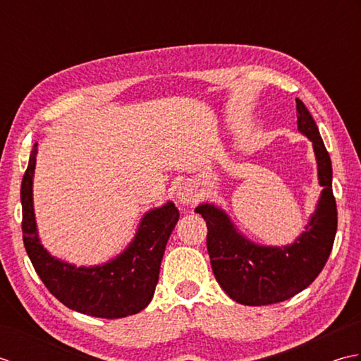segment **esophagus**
I'll return each instance as SVG.
<instances>
[{
  "label": "esophagus",
  "mask_w": 361,
  "mask_h": 361,
  "mask_svg": "<svg viewBox=\"0 0 361 361\" xmlns=\"http://www.w3.org/2000/svg\"><path fill=\"white\" fill-rule=\"evenodd\" d=\"M176 198H178V202L183 204H192L195 202L197 194L189 183H183L178 190H176Z\"/></svg>",
  "instance_id": "34e87169"
}]
</instances>
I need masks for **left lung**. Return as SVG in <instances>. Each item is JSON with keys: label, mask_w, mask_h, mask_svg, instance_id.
<instances>
[{"label": "left lung", "mask_w": 361, "mask_h": 361, "mask_svg": "<svg viewBox=\"0 0 361 361\" xmlns=\"http://www.w3.org/2000/svg\"><path fill=\"white\" fill-rule=\"evenodd\" d=\"M298 130L312 141L318 183L323 186L317 208L293 243L260 245L239 231L220 206L204 202L195 208L208 226V252L219 286L235 302L268 305L282 302L307 288L326 265L336 234L332 163L317 122L296 99Z\"/></svg>", "instance_id": "left-lung-1"}]
</instances>
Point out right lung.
Returning a JSON list of instances; mask_svg holds the SVG:
<instances>
[{
  "instance_id": "add662e5",
  "label": "right lung",
  "mask_w": 361,
  "mask_h": 361,
  "mask_svg": "<svg viewBox=\"0 0 361 361\" xmlns=\"http://www.w3.org/2000/svg\"><path fill=\"white\" fill-rule=\"evenodd\" d=\"M37 144L21 181L23 242L37 274L68 309L96 318H124L144 310L158 283L159 267L180 212L166 202L142 216L127 248L104 264L78 267L52 256L38 237L34 212Z\"/></svg>"
}]
</instances>
